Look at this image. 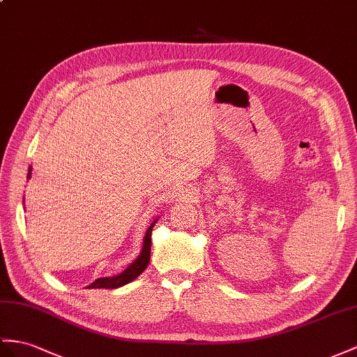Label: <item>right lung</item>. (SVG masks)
I'll return each mask as SVG.
<instances>
[{"label":"right lung","instance_id":"add662e5","mask_svg":"<svg viewBox=\"0 0 357 357\" xmlns=\"http://www.w3.org/2000/svg\"><path fill=\"white\" fill-rule=\"evenodd\" d=\"M30 176H31V167L29 169V175H26V178L30 179ZM157 222H158V218H155V220L151 223V226L148 227V231H146L144 240H143V249L139 255V258H137L132 264H130L128 268H125L121 274H116V276H113V278H99L93 283H90L87 288L114 289V288L123 287V285H126V283L132 282L135 278H139L140 274L144 271V268L148 267V264L151 261V235H152V227Z\"/></svg>","mask_w":357,"mask_h":357}]
</instances>
